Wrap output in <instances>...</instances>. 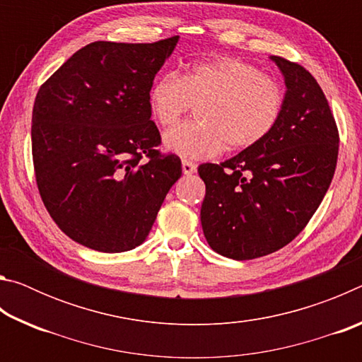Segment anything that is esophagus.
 <instances>
[{
  "instance_id": "34e87169",
  "label": "esophagus",
  "mask_w": 362,
  "mask_h": 362,
  "mask_svg": "<svg viewBox=\"0 0 362 362\" xmlns=\"http://www.w3.org/2000/svg\"><path fill=\"white\" fill-rule=\"evenodd\" d=\"M182 170L185 175H192L196 173V164L192 161H187V159H183L182 161Z\"/></svg>"
}]
</instances>
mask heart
<instances>
[{
  "mask_svg": "<svg viewBox=\"0 0 362 362\" xmlns=\"http://www.w3.org/2000/svg\"><path fill=\"white\" fill-rule=\"evenodd\" d=\"M196 105V119L164 134V146L188 159L217 156L225 145L244 150L276 127L284 90L255 65L240 59L199 62L183 73L166 71L153 81L148 107L158 124L173 126Z\"/></svg>",
  "mask_w": 362,
  "mask_h": 362,
  "instance_id": "1",
  "label": "heart"
}]
</instances>
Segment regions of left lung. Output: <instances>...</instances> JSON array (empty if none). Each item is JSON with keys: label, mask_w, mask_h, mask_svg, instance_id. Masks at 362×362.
I'll use <instances>...</instances> for the list:
<instances>
[{"label": "left lung", "mask_w": 362, "mask_h": 362, "mask_svg": "<svg viewBox=\"0 0 362 362\" xmlns=\"http://www.w3.org/2000/svg\"><path fill=\"white\" fill-rule=\"evenodd\" d=\"M284 76V110L267 139L222 164L198 168L206 183L201 225L209 246L250 260L289 244L332 182L339 131L326 95L298 64L269 56Z\"/></svg>", "instance_id": "left-lung-1"}]
</instances>
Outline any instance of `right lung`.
Masks as SVG:
<instances>
[{"label":"right lung","mask_w":362,"mask_h":362,"mask_svg":"<svg viewBox=\"0 0 362 362\" xmlns=\"http://www.w3.org/2000/svg\"><path fill=\"white\" fill-rule=\"evenodd\" d=\"M177 42H90L36 94L40 194L59 228L86 247L113 254L140 246L180 179L179 156L156 150L161 136L148 107L153 79Z\"/></svg>","instance_id":"obj_1"}]
</instances>
